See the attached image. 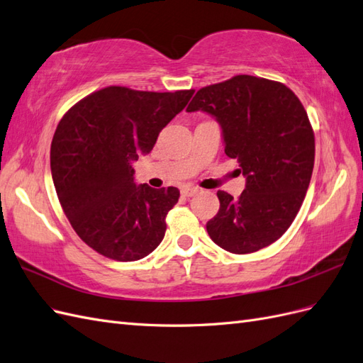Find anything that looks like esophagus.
I'll list each match as a JSON object with an SVG mask.
<instances>
[{
	"label": "esophagus",
	"instance_id": "1",
	"mask_svg": "<svg viewBox=\"0 0 363 363\" xmlns=\"http://www.w3.org/2000/svg\"><path fill=\"white\" fill-rule=\"evenodd\" d=\"M199 192H200L199 188H191V186H186V188L182 189L183 196H194L195 194H199Z\"/></svg>",
	"mask_w": 363,
	"mask_h": 363
}]
</instances>
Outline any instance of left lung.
I'll return each mask as SVG.
<instances>
[{
  "label": "left lung",
  "instance_id": "1",
  "mask_svg": "<svg viewBox=\"0 0 363 363\" xmlns=\"http://www.w3.org/2000/svg\"><path fill=\"white\" fill-rule=\"evenodd\" d=\"M186 111L216 118L225 155L247 179L236 200L218 191L208 236L235 255L276 242L298 213L313 171L315 136L298 96L283 83L235 75L201 87Z\"/></svg>",
  "mask_w": 363,
  "mask_h": 363
}]
</instances>
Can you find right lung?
Returning a JSON list of instances; mask_svg holds the SVG:
<instances>
[{"instance_id": "add662e5", "label": "right lung", "mask_w": 363, "mask_h": 363, "mask_svg": "<svg viewBox=\"0 0 363 363\" xmlns=\"http://www.w3.org/2000/svg\"><path fill=\"white\" fill-rule=\"evenodd\" d=\"M194 92L108 86L60 119L51 142L52 182L75 233L104 257L139 260L162 242L180 191L136 186L131 163L148 155Z\"/></svg>"}]
</instances>
